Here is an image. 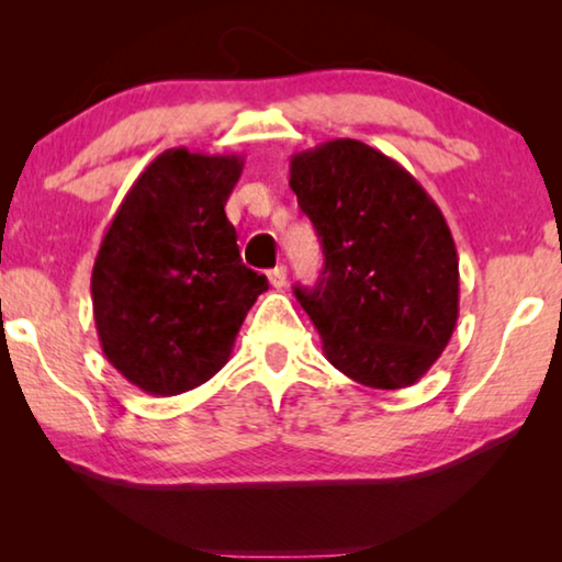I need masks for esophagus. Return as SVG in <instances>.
Listing matches in <instances>:
<instances>
[{
	"instance_id": "esophagus-1",
	"label": "esophagus",
	"mask_w": 562,
	"mask_h": 562,
	"mask_svg": "<svg viewBox=\"0 0 562 562\" xmlns=\"http://www.w3.org/2000/svg\"><path fill=\"white\" fill-rule=\"evenodd\" d=\"M286 279H289L286 266H276V268H271V271H268V281H271L273 289L286 286Z\"/></svg>"
}]
</instances>
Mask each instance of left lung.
Listing matches in <instances>:
<instances>
[{"mask_svg":"<svg viewBox=\"0 0 562 562\" xmlns=\"http://www.w3.org/2000/svg\"><path fill=\"white\" fill-rule=\"evenodd\" d=\"M289 187L325 252L317 286L294 294L327 360L371 389L417 383L458 322V250L440 206L350 137L291 156Z\"/></svg>","mask_w":562,"mask_h":562,"instance_id":"obj_1","label":"left lung"}]
</instances>
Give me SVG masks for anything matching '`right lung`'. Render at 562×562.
Wrapping results in <instances>:
<instances>
[{"label": "right lung", "mask_w": 562, "mask_h": 562, "mask_svg": "<svg viewBox=\"0 0 562 562\" xmlns=\"http://www.w3.org/2000/svg\"><path fill=\"white\" fill-rule=\"evenodd\" d=\"M240 173V156L160 153L102 237L91 271L99 342L145 394L176 396L210 381L268 289L240 260L225 214Z\"/></svg>", "instance_id": "right-lung-1"}]
</instances>
